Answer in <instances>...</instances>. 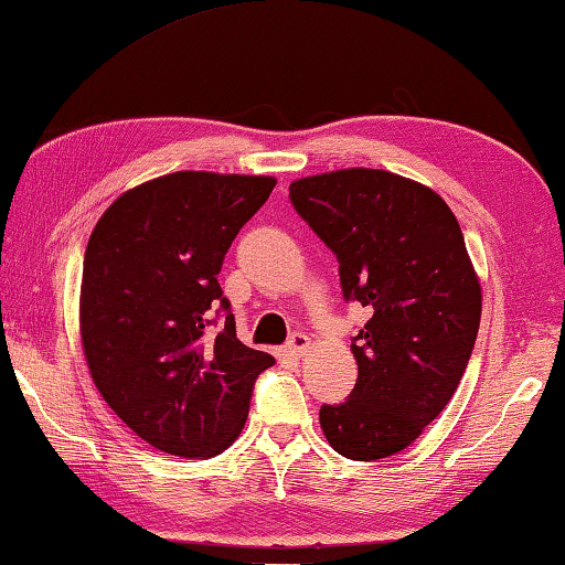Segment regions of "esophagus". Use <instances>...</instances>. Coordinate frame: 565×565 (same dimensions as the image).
<instances>
[{
    "instance_id": "esophagus-1",
    "label": "esophagus",
    "mask_w": 565,
    "mask_h": 565,
    "mask_svg": "<svg viewBox=\"0 0 565 565\" xmlns=\"http://www.w3.org/2000/svg\"><path fill=\"white\" fill-rule=\"evenodd\" d=\"M310 348V338L305 335V332H292L290 340H288V350L295 355V358H302L305 353H308Z\"/></svg>"
}]
</instances>
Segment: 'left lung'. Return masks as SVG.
Listing matches in <instances>:
<instances>
[{
    "instance_id": "1",
    "label": "left lung",
    "mask_w": 565,
    "mask_h": 565,
    "mask_svg": "<svg viewBox=\"0 0 565 565\" xmlns=\"http://www.w3.org/2000/svg\"><path fill=\"white\" fill-rule=\"evenodd\" d=\"M290 202L338 257L348 302L370 320L350 350L358 383L320 425L350 460L408 448L456 393L480 326V285L456 215L430 188L385 170L290 184Z\"/></svg>"
}]
</instances>
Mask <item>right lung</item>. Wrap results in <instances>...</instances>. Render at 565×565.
I'll use <instances>...</instances> for the list:
<instances>
[{"instance_id": "1", "label": "right lung", "mask_w": 565, "mask_h": 565, "mask_svg": "<svg viewBox=\"0 0 565 565\" xmlns=\"http://www.w3.org/2000/svg\"><path fill=\"white\" fill-rule=\"evenodd\" d=\"M273 178L172 172L125 192L92 233L79 326L97 391L152 448L212 458L243 430L257 375L217 275Z\"/></svg>"}]
</instances>
